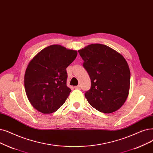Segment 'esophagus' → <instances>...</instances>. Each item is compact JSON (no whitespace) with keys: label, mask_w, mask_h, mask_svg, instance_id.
<instances>
[{"label":"esophagus","mask_w":153,"mask_h":153,"mask_svg":"<svg viewBox=\"0 0 153 153\" xmlns=\"http://www.w3.org/2000/svg\"><path fill=\"white\" fill-rule=\"evenodd\" d=\"M74 88H75L76 89H81V85H77V86H75Z\"/></svg>","instance_id":"obj_1"}]
</instances>
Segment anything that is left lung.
<instances>
[{
    "mask_svg": "<svg viewBox=\"0 0 153 153\" xmlns=\"http://www.w3.org/2000/svg\"><path fill=\"white\" fill-rule=\"evenodd\" d=\"M83 59L91 86L85 97L93 108L103 113L120 108L129 94L130 70L123 56L108 46L94 44L78 51Z\"/></svg>",
    "mask_w": 153,
    "mask_h": 153,
    "instance_id": "8db88e82",
    "label": "left lung"
}]
</instances>
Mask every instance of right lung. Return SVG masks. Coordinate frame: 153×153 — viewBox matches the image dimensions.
Instances as JSON below:
<instances>
[{
    "instance_id": "1",
    "label": "right lung",
    "mask_w": 153,
    "mask_h": 153,
    "mask_svg": "<svg viewBox=\"0 0 153 153\" xmlns=\"http://www.w3.org/2000/svg\"><path fill=\"white\" fill-rule=\"evenodd\" d=\"M77 55L76 51L52 45L30 61L25 73L24 85L29 101L37 111L52 113L65 102L71 91L66 84V68Z\"/></svg>"
}]
</instances>
